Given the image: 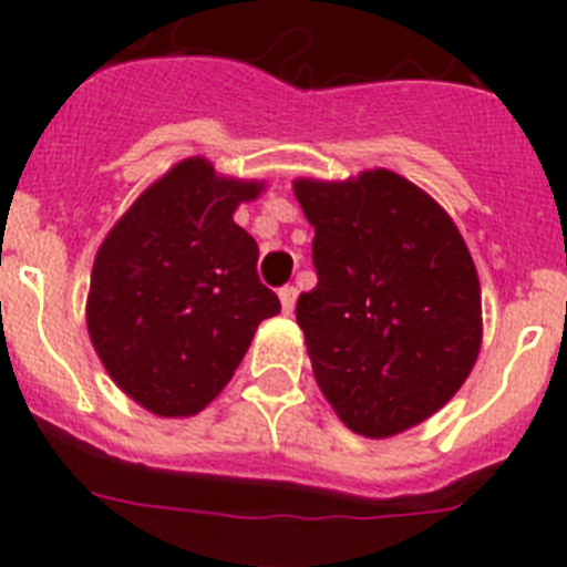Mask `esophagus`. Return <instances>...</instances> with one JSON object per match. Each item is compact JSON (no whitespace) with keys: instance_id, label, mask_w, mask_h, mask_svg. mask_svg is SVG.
<instances>
[{"instance_id":"esophagus-1","label":"esophagus","mask_w":567,"mask_h":567,"mask_svg":"<svg viewBox=\"0 0 567 567\" xmlns=\"http://www.w3.org/2000/svg\"><path fill=\"white\" fill-rule=\"evenodd\" d=\"M278 298H280V309H284V315H292L295 312V300H298V289L284 287L278 292Z\"/></svg>"}]
</instances>
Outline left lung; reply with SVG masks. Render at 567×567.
I'll list each match as a JSON object with an SVG mask.
<instances>
[{
  "label": "left lung",
  "mask_w": 567,
  "mask_h": 567,
  "mask_svg": "<svg viewBox=\"0 0 567 567\" xmlns=\"http://www.w3.org/2000/svg\"><path fill=\"white\" fill-rule=\"evenodd\" d=\"M315 227L318 287L298 327L320 392L346 429L383 440L440 412L477 363V267L452 215L392 169L295 178Z\"/></svg>",
  "instance_id": "8db88e82"
}]
</instances>
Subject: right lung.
Returning <instances> with one entry per match:
<instances>
[{
  "label": "right lung",
  "instance_id": "obj_1",
  "mask_svg": "<svg viewBox=\"0 0 567 567\" xmlns=\"http://www.w3.org/2000/svg\"><path fill=\"white\" fill-rule=\"evenodd\" d=\"M264 187L193 155L155 178L99 247L90 343L113 383L155 417L207 409L260 320L280 312L258 278V244L233 218Z\"/></svg>",
  "mask_w": 567,
  "mask_h": 567
}]
</instances>
